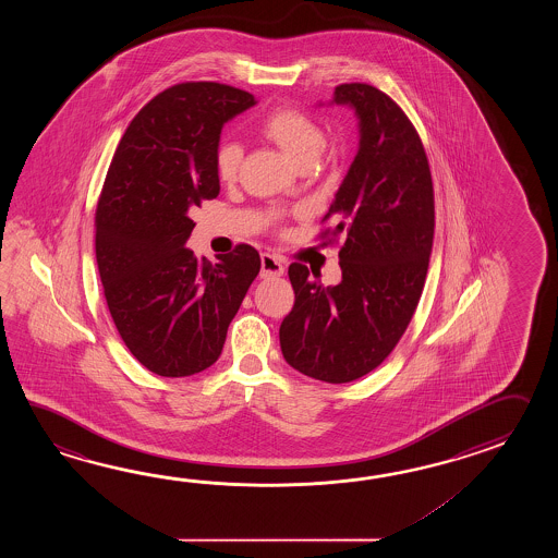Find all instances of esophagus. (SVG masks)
Here are the masks:
<instances>
[{
    "label": "esophagus",
    "mask_w": 558,
    "mask_h": 558,
    "mask_svg": "<svg viewBox=\"0 0 558 558\" xmlns=\"http://www.w3.org/2000/svg\"><path fill=\"white\" fill-rule=\"evenodd\" d=\"M284 274V265L277 255L271 253H263L262 255V277L263 279H271V277H281Z\"/></svg>",
    "instance_id": "esophagus-1"
}]
</instances>
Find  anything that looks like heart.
Instances as JSON below:
<instances>
[{"instance_id":"b5f03b06","label":"heart","mask_w":558,"mask_h":558,"mask_svg":"<svg viewBox=\"0 0 558 558\" xmlns=\"http://www.w3.org/2000/svg\"><path fill=\"white\" fill-rule=\"evenodd\" d=\"M259 130L289 159H293L296 166L315 161L325 145V135L319 130V125L313 119H308L305 113L291 107H279L271 111L267 118H263ZM241 159H243V149L239 143H221L215 154V169L219 179L231 181L238 178Z\"/></svg>"}]
</instances>
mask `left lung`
Wrapping results in <instances>:
<instances>
[{"label": "left lung", "instance_id": "obj_1", "mask_svg": "<svg viewBox=\"0 0 558 558\" xmlns=\"http://www.w3.org/2000/svg\"><path fill=\"white\" fill-rule=\"evenodd\" d=\"M323 106V104H319ZM329 106L355 111L359 149L327 217L341 281H308L293 263L295 305L279 329L284 361L311 379L349 383L379 367L413 319L435 233L427 155L389 95L367 84L335 87Z\"/></svg>", "mask_w": 558, "mask_h": 558}]
</instances>
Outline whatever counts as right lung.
<instances>
[{"mask_svg": "<svg viewBox=\"0 0 558 558\" xmlns=\"http://www.w3.org/2000/svg\"><path fill=\"white\" fill-rule=\"evenodd\" d=\"M255 104L229 85H173L133 118L107 171L95 214L107 307L131 355L159 377L214 365L262 269L251 245L215 265L185 247L190 209L219 195L221 130Z\"/></svg>", "mask_w": 558, "mask_h": 558, "instance_id": "right-lung-1", "label": "right lung"}]
</instances>
